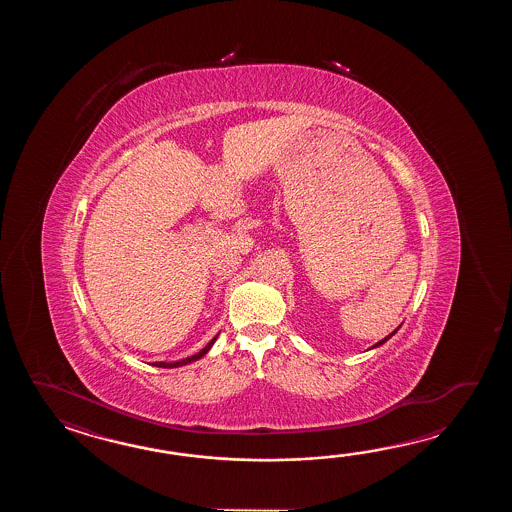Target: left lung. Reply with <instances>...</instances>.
Masks as SVG:
<instances>
[{"label": "left lung", "mask_w": 512, "mask_h": 512, "mask_svg": "<svg viewBox=\"0 0 512 512\" xmlns=\"http://www.w3.org/2000/svg\"><path fill=\"white\" fill-rule=\"evenodd\" d=\"M395 333H397V329H395V331H393L392 335H388V337L382 338L381 342H377V344H375V346H373V348H377V346H381V344H384V342H386V340H388V338H392L393 335H395Z\"/></svg>", "instance_id": "1"}]
</instances>
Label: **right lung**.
<instances>
[{
    "instance_id": "obj_1",
    "label": "right lung",
    "mask_w": 512,
    "mask_h": 512,
    "mask_svg": "<svg viewBox=\"0 0 512 512\" xmlns=\"http://www.w3.org/2000/svg\"><path fill=\"white\" fill-rule=\"evenodd\" d=\"M216 338L218 337L212 338L205 348L201 349L196 355H192V357H186V359L177 360V362H155V366H157V368H179V366H185V364H190V362H194V360L201 359V357L207 353L208 349L212 348V344L216 342Z\"/></svg>"
}]
</instances>
